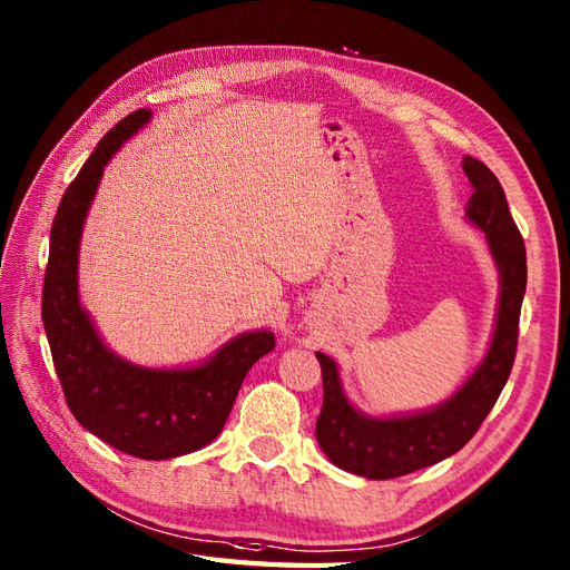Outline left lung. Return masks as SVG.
<instances>
[{
	"mask_svg": "<svg viewBox=\"0 0 570 570\" xmlns=\"http://www.w3.org/2000/svg\"><path fill=\"white\" fill-rule=\"evenodd\" d=\"M462 169L474 188L464 215L485 234L501 281L489 351L450 399L399 415L357 411L345 396L338 365L328 355L316 353L324 377L316 440L328 460L351 474L374 481L396 479L460 452L491 413L515 363L520 307L527 287L524 242L508 210L501 180L489 166L464 157Z\"/></svg>",
	"mask_w": 570,
	"mask_h": 570,
	"instance_id": "1",
	"label": "left lung"
}]
</instances>
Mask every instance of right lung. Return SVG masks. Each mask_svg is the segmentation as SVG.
I'll return each mask as SVG.
<instances>
[{
  "instance_id": "1",
  "label": "right lung",
  "mask_w": 570,
  "mask_h": 570,
  "mask_svg": "<svg viewBox=\"0 0 570 570\" xmlns=\"http://www.w3.org/2000/svg\"><path fill=\"white\" fill-rule=\"evenodd\" d=\"M151 120L140 108L104 135L60 200L50 229L43 326L69 411L99 440L140 460L196 452L222 433L246 372L275 348L268 328L244 331L188 367H145L104 343L79 299V244L106 164Z\"/></svg>"
}]
</instances>
